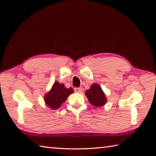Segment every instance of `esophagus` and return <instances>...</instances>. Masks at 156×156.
<instances>
[{"instance_id": "34e87169", "label": "esophagus", "mask_w": 156, "mask_h": 156, "mask_svg": "<svg viewBox=\"0 0 156 156\" xmlns=\"http://www.w3.org/2000/svg\"><path fill=\"white\" fill-rule=\"evenodd\" d=\"M74 91L76 92H78V93H82V88H75Z\"/></svg>"}]
</instances>
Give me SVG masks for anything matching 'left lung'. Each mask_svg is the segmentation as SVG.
I'll use <instances>...</instances> for the list:
<instances>
[{
  "label": "left lung",
  "mask_w": 156,
  "mask_h": 156,
  "mask_svg": "<svg viewBox=\"0 0 156 156\" xmlns=\"http://www.w3.org/2000/svg\"><path fill=\"white\" fill-rule=\"evenodd\" d=\"M90 103L96 107H102L107 102V98L98 84H92L90 88L85 92Z\"/></svg>",
  "instance_id": "obj_1"
}]
</instances>
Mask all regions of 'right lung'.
I'll use <instances>...</instances> for the list:
<instances>
[{
  "label": "right lung",
  "mask_w": 156,
  "mask_h": 156,
  "mask_svg": "<svg viewBox=\"0 0 156 156\" xmlns=\"http://www.w3.org/2000/svg\"><path fill=\"white\" fill-rule=\"evenodd\" d=\"M73 92L74 90L72 88H66L64 84H59L58 82H55L51 90L45 95V104L51 109H57Z\"/></svg>",
  "instance_id": "1"
}]
</instances>
